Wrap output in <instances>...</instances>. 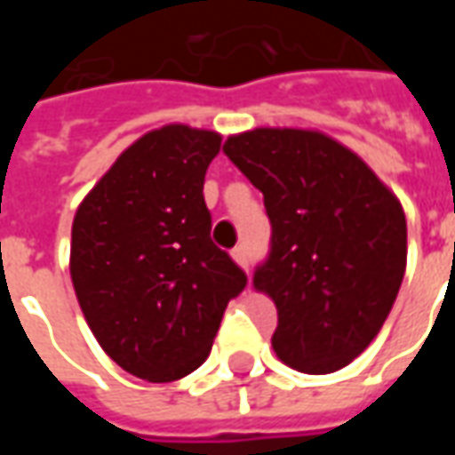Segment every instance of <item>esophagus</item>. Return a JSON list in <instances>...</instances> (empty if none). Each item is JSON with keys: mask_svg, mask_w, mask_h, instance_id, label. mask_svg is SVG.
<instances>
[{"mask_svg": "<svg viewBox=\"0 0 455 455\" xmlns=\"http://www.w3.org/2000/svg\"><path fill=\"white\" fill-rule=\"evenodd\" d=\"M231 256H234V260H236L238 266H241V267H246V270H248V256H246V248H243V246L234 248V251H231Z\"/></svg>", "mask_w": 455, "mask_h": 455, "instance_id": "1", "label": "esophagus"}]
</instances>
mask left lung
Returning <instances> with one entry per match:
<instances>
[{
  "instance_id": "left-lung-1",
  "label": "left lung",
  "mask_w": 455,
  "mask_h": 455,
  "mask_svg": "<svg viewBox=\"0 0 455 455\" xmlns=\"http://www.w3.org/2000/svg\"><path fill=\"white\" fill-rule=\"evenodd\" d=\"M224 153L263 192L270 248L253 287L275 302L280 361L312 375L348 365L400 292V202L355 153L316 131H246Z\"/></svg>"
}]
</instances>
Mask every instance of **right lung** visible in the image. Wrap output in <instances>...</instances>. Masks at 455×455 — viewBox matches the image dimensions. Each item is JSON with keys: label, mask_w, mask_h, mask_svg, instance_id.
<instances>
[{"label": "right lung", "mask_w": 455, "mask_h": 455, "mask_svg": "<svg viewBox=\"0 0 455 455\" xmlns=\"http://www.w3.org/2000/svg\"><path fill=\"white\" fill-rule=\"evenodd\" d=\"M214 131L172 124L126 148L73 221L70 275L87 324L131 375L170 382L207 361L248 277L212 241Z\"/></svg>", "instance_id": "right-lung-1"}]
</instances>
